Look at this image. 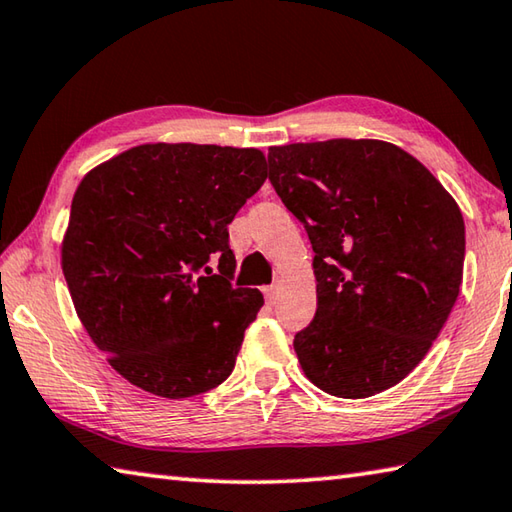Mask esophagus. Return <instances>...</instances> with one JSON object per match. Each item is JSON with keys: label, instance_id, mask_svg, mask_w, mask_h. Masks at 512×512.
I'll return each mask as SVG.
<instances>
[{"label": "esophagus", "instance_id": "1", "mask_svg": "<svg viewBox=\"0 0 512 512\" xmlns=\"http://www.w3.org/2000/svg\"><path fill=\"white\" fill-rule=\"evenodd\" d=\"M264 291V295H266V300L271 302V304H275V300H277V295H280V288H277L275 284H271V286H264L262 288Z\"/></svg>", "mask_w": 512, "mask_h": 512}]
</instances>
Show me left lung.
<instances>
[{
    "label": "left lung",
    "instance_id": "left-lung-1",
    "mask_svg": "<svg viewBox=\"0 0 512 512\" xmlns=\"http://www.w3.org/2000/svg\"><path fill=\"white\" fill-rule=\"evenodd\" d=\"M268 179L315 253L318 309L293 340L306 378L340 398L401 383L459 297L457 201L412 154L374 138L271 147Z\"/></svg>",
    "mask_w": 512,
    "mask_h": 512
}]
</instances>
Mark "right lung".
I'll return each mask as SVG.
<instances>
[{"mask_svg":"<svg viewBox=\"0 0 512 512\" xmlns=\"http://www.w3.org/2000/svg\"><path fill=\"white\" fill-rule=\"evenodd\" d=\"M264 181L255 147L194 143L138 145L80 181L64 280L89 338L143 392L197 396L235 369L264 297L230 284L228 224Z\"/></svg>","mask_w":512,"mask_h":512,"instance_id":"1","label":"right lung"}]
</instances>
